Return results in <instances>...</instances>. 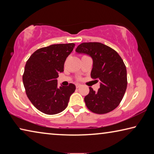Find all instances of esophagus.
<instances>
[{
  "mask_svg": "<svg viewBox=\"0 0 154 154\" xmlns=\"http://www.w3.org/2000/svg\"><path fill=\"white\" fill-rule=\"evenodd\" d=\"M76 85L77 88H79L81 87V85H82L79 84V83H76V85Z\"/></svg>",
  "mask_w": 154,
  "mask_h": 154,
  "instance_id": "34e87169",
  "label": "esophagus"
}]
</instances>
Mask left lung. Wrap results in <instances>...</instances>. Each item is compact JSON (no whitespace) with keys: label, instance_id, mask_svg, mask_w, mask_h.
Here are the masks:
<instances>
[{"label":"left lung","instance_id":"8db88e82","mask_svg":"<svg viewBox=\"0 0 154 154\" xmlns=\"http://www.w3.org/2000/svg\"><path fill=\"white\" fill-rule=\"evenodd\" d=\"M75 51L92 57L91 77L100 81L97 92L90 87L89 94L85 96L88 109L97 114L114 110L120 103L127 88V71L123 60L116 51L101 43H81Z\"/></svg>","mask_w":154,"mask_h":154}]
</instances>
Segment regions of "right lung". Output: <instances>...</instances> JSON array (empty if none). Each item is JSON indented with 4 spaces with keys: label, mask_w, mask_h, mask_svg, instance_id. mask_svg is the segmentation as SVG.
<instances>
[{
    "label": "right lung",
    "mask_w": 154,
    "mask_h": 154,
    "mask_svg": "<svg viewBox=\"0 0 154 154\" xmlns=\"http://www.w3.org/2000/svg\"><path fill=\"white\" fill-rule=\"evenodd\" d=\"M74 43L54 44L37 49L25 65L23 83L26 93L35 107L48 115H55L66 108L76 87L72 83L58 87L57 78L64 71L66 58Z\"/></svg>",
    "instance_id": "right-lung-1"
}]
</instances>
